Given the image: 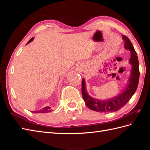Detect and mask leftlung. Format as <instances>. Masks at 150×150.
<instances>
[{
	"instance_id": "1",
	"label": "left lung",
	"mask_w": 150,
	"mask_h": 150,
	"mask_svg": "<svg viewBox=\"0 0 150 150\" xmlns=\"http://www.w3.org/2000/svg\"><path fill=\"white\" fill-rule=\"evenodd\" d=\"M122 39L125 40V48L129 50L131 57L129 62L131 65L130 77L128 79V84L121 93L117 96L105 100L95 99L91 97L86 91L84 79L82 81V96L84 101L90 110L101 112H114L120 110L128 103L131 98L137 91L139 78V62L132 43L126 35H122Z\"/></svg>"
}]
</instances>
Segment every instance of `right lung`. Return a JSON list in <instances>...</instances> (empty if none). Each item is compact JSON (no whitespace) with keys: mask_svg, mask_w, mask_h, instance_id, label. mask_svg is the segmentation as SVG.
<instances>
[{"mask_svg":"<svg viewBox=\"0 0 150 150\" xmlns=\"http://www.w3.org/2000/svg\"><path fill=\"white\" fill-rule=\"evenodd\" d=\"M34 38H32L28 42V43H27V44L30 43V42L33 41V40H34ZM52 110H51V108H50L49 106H46L45 107L42 109H41V110H38V111H32L34 113H45V112H51Z\"/></svg>","mask_w":150,"mask_h":150,"instance_id":"1","label":"right lung"}]
</instances>
